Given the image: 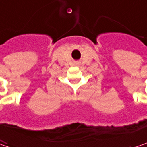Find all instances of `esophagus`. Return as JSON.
Returning <instances> with one entry per match:
<instances>
[{"label": "esophagus", "instance_id": "esophagus-1", "mask_svg": "<svg viewBox=\"0 0 147 147\" xmlns=\"http://www.w3.org/2000/svg\"><path fill=\"white\" fill-rule=\"evenodd\" d=\"M76 64H77V65H79V62H77V63H76Z\"/></svg>", "mask_w": 147, "mask_h": 147}]
</instances>
